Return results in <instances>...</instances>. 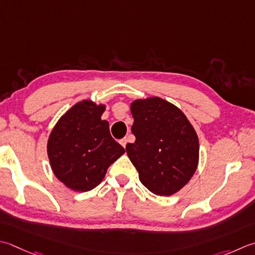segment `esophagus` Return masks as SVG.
<instances>
[{"instance_id":"1","label":"esophagus","mask_w":255,"mask_h":255,"mask_svg":"<svg viewBox=\"0 0 255 255\" xmlns=\"http://www.w3.org/2000/svg\"><path fill=\"white\" fill-rule=\"evenodd\" d=\"M127 138H123L122 139V140L121 141H119V142H121V144H122V146L124 147V148H126V144H127Z\"/></svg>"}]
</instances>
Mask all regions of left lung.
Listing matches in <instances>:
<instances>
[{"mask_svg":"<svg viewBox=\"0 0 255 255\" xmlns=\"http://www.w3.org/2000/svg\"><path fill=\"white\" fill-rule=\"evenodd\" d=\"M136 137L127 154L139 180L158 196H171L186 186L196 171L199 140L180 109L159 97L134 101L131 106Z\"/></svg>","mask_w":255,"mask_h":255,"instance_id":"8db88e82","label":"left lung"}]
</instances>
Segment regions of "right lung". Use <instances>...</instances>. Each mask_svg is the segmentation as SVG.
I'll return each mask as SVG.
<instances>
[{
	"instance_id": "right-lung-1",
	"label": "right lung",
	"mask_w": 255,
	"mask_h": 255,
	"mask_svg": "<svg viewBox=\"0 0 255 255\" xmlns=\"http://www.w3.org/2000/svg\"><path fill=\"white\" fill-rule=\"evenodd\" d=\"M104 105L78 103L59 119L47 142L53 172L75 191H89L103 181L108 167L124 154L102 121Z\"/></svg>"
}]
</instances>
